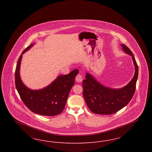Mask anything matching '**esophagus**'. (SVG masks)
I'll return each instance as SVG.
<instances>
[{"label": "esophagus", "mask_w": 152, "mask_h": 152, "mask_svg": "<svg viewBox=\"0 0 152 152\" xmlns=\"http://www.w3.org/2000/svg\"><path fill=\"white\" fill-rule=\"evenodd\" d=\"M76 80L78 83L82 82V81H83V76H82V75H80V74H78L76 76Z\"/></svg>", "instance_id": "obj_1"}]
</instances>
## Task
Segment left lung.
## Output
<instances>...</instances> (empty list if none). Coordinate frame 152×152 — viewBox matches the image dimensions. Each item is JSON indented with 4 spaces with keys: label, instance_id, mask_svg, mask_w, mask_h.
<instances>
[{
    "label": "left lung",
    "instance_id": "8db88e82",
    "mask_svg": "<svg viewBox=\"0 0 152 152\" xmlns=\"http://www.w3.org/2000/svg\"><path fill=\"white\" fill-rule=\"evenodd\" d=\"M120 45L123 51L132 56L135 67L134 75L125 87L113 89L102 85L87 73L83 81V96L88 107L95 114L111 115L117 112L130 102L134 94L138 75L137 64L129 48L125 44Z\"/></svg>",
    "mask_w": 152,
    "mask_h": 152
}]
</instances>
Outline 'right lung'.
<instances>
[{"label":"right lung","mask_w":152,"mask_h":152,"mask_svg":"<svg viewBox=\"0 0 152 152\" xmlns=\"http://www.w3.org/2000/svg\"><path fill=\"white\" fill-rule=\"evenodd\" d=\"M34 45L31 44L21 54L15 73V86L22 101L32 112L42 116H53L60 114L65 108L69 92L75 84L79 73L75 69L65 75H60L51 84L39 90H32L26 87L20 76V67L23 54Z\"/></svg>","instance_id":"right-lung-1"}]
</instances>
